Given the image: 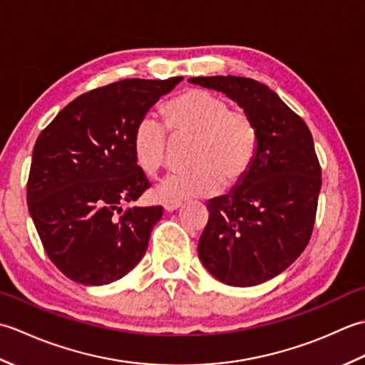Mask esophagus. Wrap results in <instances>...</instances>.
I'll return each mask as SVG.
<instances>
[{"instance_id":"obj_1","label":"esophagus","mask_w":365,"mask_h":365,"mask_svg":"<svg viewBox=\"0 0 365 365\" xmlns=\"http://www.w3.org/2000/svg\"><path fill=\"white\" fill-rule=\"evenodd\" d=\"M163 207H165V210L168 213H170V212L177 210L178 207H182V202H165V204H163Z\"/></svg>"}]
</instances>
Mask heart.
<instances>
[{
    "label": "heart",
    "instance_id": "1",
    "mask_svg": "<svg viewBox=\"0 0 365 365\" xmlns=\"http://www.w3.org/2000/svg\"><path fill=\"white\" fill-rule=\"evenodd\" d=\"M166 122L174 135L195 138L187 170L168 174L155 187L165 202L212 196L222 187L238 183L250 170L257 150V130L242 110H230L220 96L190 89L165 106ZM131 147L147 175H157L166 163V127L157 115L145 114L136 123Z\"/></svg>",
    "mask_w": 365,
    "mask_h": 365
}]
</instances>
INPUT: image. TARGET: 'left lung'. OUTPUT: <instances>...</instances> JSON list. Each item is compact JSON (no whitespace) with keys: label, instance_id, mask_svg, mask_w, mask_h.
I'll return each instance as SVG.
<instances>
[{"label":"left lung","instance_id":"1","mask_svg":"<svg viewBox=\"0 0 365 365\" xmlns=\"http://www.w3.org/2000/svg\"><path fill=\"white\" fill-rule=\"evenodd\" d=\"M192 84L222 92L252 119L257 150L229 195L207 202L197 254L208 273L234 287L281 274L312 235L322 169L311 131L265 84L242 76H197Z\"/></svg>","mask_w":365,"mask_h":365}]
</instances>
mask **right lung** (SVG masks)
<instances>
[{"label": "right lung", "instance_id": "1", "mask_svg": "<svg viewBox=\"0 0 365 365\" xmlns=\"http://www.w3.org/2000/svg\"><path fill=\"white\" fill-rule=\"evenodd\" d=\"M183 76L122 80L76 97L38 135L28 208L45 252L84 285L111 284L144 257L163 207H128L150 187L131 138Z\"/></svg>", "mask_w": 365, "mask_h": 365}]
</instances>
